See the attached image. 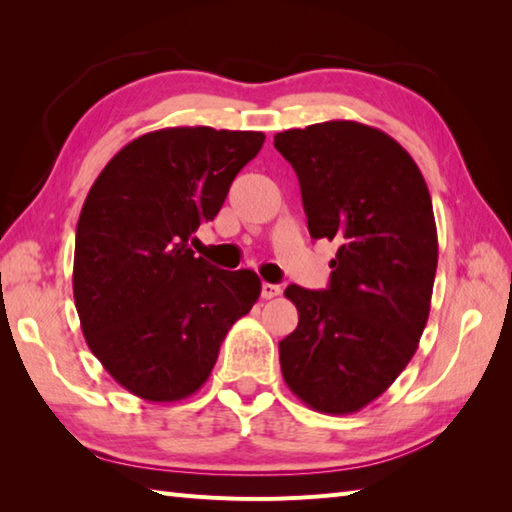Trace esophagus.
<instances>
[{"mask_svg":"<svg viewBox=\"0 0 512 512\" xmlns=\"http://www.w3.org/2000/svg\"><path fill=\"white\" fill-rule=\"evenodd\" d=\"M277 295H281V288L277 284H268V281H264V284H262V299H275Z\"/></svg>","mask_w":512,"mask_h":512,"instance_id":"34e87169","label":"esophagus"}]
</instances>
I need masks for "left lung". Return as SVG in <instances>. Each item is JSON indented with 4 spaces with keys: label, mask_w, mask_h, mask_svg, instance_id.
Here are the masks:
<instances>
[{
    "label": "left lung",
    "mask_w": 512,
    "mask_h": 512,
    "mask_svg": "<svg viewBox=\"0 0 512 512\" xmlns=\"http://www.w3.org/2000/svg\"><path fill=\"white\" fill-rule=\"evenodd\" d=\"M312 239H336L328 290L288 286L297 330L279 343L286 385L321 413H354L394 383L429 319L438 268L431 195L394 138L354 121L275 136Z\"/></svg>",
    "instance_id": "8db88e82"
}]
</instances>
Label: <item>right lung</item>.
I'll use <instances>...</instances> for the list:
<instances>
[{
	"mask_svg": "<svg viewBox=\"0 0 512 512\" xmlns=\"http://www.w3.org/2000/svg\"><path fill=\"white\" fill-rule=\"evenodd\" d=\"M264 140L262 132L158 129L118 151L85 198L74 246L76 312L92 354L138 398L195 394L228 330L259 299L253 270L217 268L189 244Z\"/></svg>",
	"mask_w": 512,
	"mask_h": 512,
	"instance_id": "obj_1",
	"label": "right lung"
}]
</instances>
